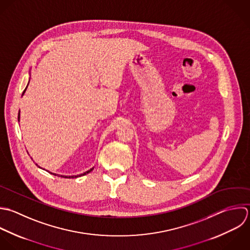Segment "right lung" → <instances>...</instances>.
Returning a JSON list of instances; mask_svg holds the SVG:
<instances>
[{
  "instance_id": "obj_1",
  "label": "right lung",
  "mask_w": 250,
  "mask_h": 250,
  "mask_svg": "<svg viewBox=\"0 0 250 250\" xmlns=\"http://www.w3.org/2000/svg\"><path fill=\"white\" fill-rule=\"evenodd\" d=\"M28 84H29V83H28ZM28 84H27V86H28ZM27 86H26V88L24 89V91H23V93H22V95L24 94V92L26 91V89H27ZM19 119H20V111H19V113H18V122H19ZM37 165V164H36ZM38 166V165H37ZM39 167V166H38ZM40 168H42V167H40ZM94 167H92V168H90L89 170H87V171H85V172H83V173H82V174H79V175H73V176H66V175H59V174H55V173H51V172H49V173H51V174H53V175H57V176H59V177H64V178H77V177H81V176H83V175H85V174H87V173H89L92 169H93ZM43 169V168H42ZM47 171V170H46Z\"/></svg>"
}]
</instances>
